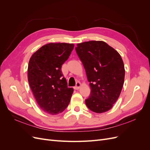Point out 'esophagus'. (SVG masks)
<instances>
[{
	"label": "esophagus",
	"mask_w": 150,
	"mask_h": 150,
	"mask_svg": "<svg viewBox=\"0 0 150 150\" xmlns=\"http://www.w3.org/2000/svg\"><path fill=\"white\" fill-rule=\"evenodd\" d=\"M80 86H81V83H80L79 82H77V83H76V86H74V89H76V90H78V89H79Z\"/></svg>",
	"instance_id": "esophagus-1"
}]
</instances>
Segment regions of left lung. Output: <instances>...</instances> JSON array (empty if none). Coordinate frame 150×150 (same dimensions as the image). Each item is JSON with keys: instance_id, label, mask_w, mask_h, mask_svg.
I'll list each match as a JSON object with an SVG mask.
<instances>
[{"instance_id": "obj_1", "label": "left lung", "mask_w": 150, "mask_h": 150, "mask_svg": "<svg viewBox=\"0 0 150 150\" xmlns=\"http://www.w3.org/2000/svg\"><path fill=\"white\" fill-rule=\"evenodd\" d=\"M76 51L91 89L85 100L86 106L96 113L111 110L120 96L125 81V66L120 54L101 40L78 44Z\"/></svg>"}]
</instances>
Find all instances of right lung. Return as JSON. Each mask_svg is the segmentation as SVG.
<instances>
[{
  "mask_svg": "<svg viewBox=\"0 0 150 150\" xmlns=\"http://www.w3.org/2000/svg\"><path fill=\"white\" fill-rule=\"evenodd\" d=\"M73 44L49 43L32 55L28 65V81L38 105L52 115L64 111L74 89L67 87L61 71L69 58Z\"/></svg>",
  "mask_w": 150,
  "mask_h": 150,
  "instance_id": "add662e5",
  "label": "right lung"
}]
</instances>
